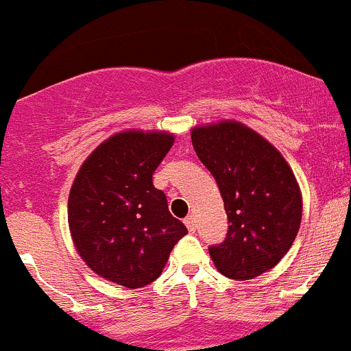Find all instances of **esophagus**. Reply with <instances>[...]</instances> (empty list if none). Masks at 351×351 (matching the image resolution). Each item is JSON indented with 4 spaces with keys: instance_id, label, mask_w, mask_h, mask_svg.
<instances>
[{
    "instance_id": "1",
    "label": "esophagus",
    "mask_w": 351,
    "mask_h": 351,
    "mask_svg": "<svg viewBox=\"0 0 351 351\" xmlns=\"http://www.w3.org/2000/svg\"><path fill=\"white\" fill-rule=\"evenodd\" d=\"M184 225L188 226V230L195 232V228H197V219H195L193 216H186V218H184Z\"/></svg>"
}]
</instances>
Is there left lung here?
Wrapping results in <instances>:
<instances>
[{"instance_id":"left-lung-1","label":"left lung","mask_w":351,"mask_h":351,"mask_svg":"<svg viewBox=\"0 0 351 351\" xmlns=\"http://www.w3.org/2000/svg\"><path fill=\"white\" fill-rule=\"evenodd\" d=\"M197 156L213 173L225 202V241L210 258L230 280H253L293 244L302 218L297 179L274 145L234 121L191 132Z\"/></svg>"}]
</instances>
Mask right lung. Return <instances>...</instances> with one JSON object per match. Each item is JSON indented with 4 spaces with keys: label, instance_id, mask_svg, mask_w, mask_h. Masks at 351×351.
<instances>
[{
    "label": "right lung",
    "instance_id": "add662e5",
    "mask_svg": "<svg viewBox=\"0 0 351 351\" xmlns=\"http://www.w3.org/2000/svg\"><path fill=\"white\" fill-rule=\"evenodd\" d=\"M170 133H117L84 161L68 198V225L89 267L126 288L153 283L188 234L170 214L153 173L172 147Z\"/></svg>",
    "mask_w": 351,
    "mask_h": 351
}]
</instances>
